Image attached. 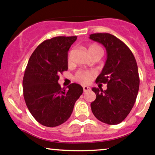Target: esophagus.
<instances>
[{"label": "esophagus", "instance_id": "34e87169", "mask_svg": "<svg viewBox=\"0 0 155 155\" xmlns=\"http://www.w3.org/2000/svg\"><path fill=\"white\" fill-rule=\"evenodd\" d=\"M91 90V87H88V86H86V85H85V86H83V91L84 92H87L88 91Z\"/></svg>", "mask_w": 155, "mask_h": 155}]
</instances>
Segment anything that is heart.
<instances>
[{
    "label": "heart",
    "instance_id": "heart-1",
    "mask_svg": "<svg viewBox=\"0 0 155 155\" xmlns=\"http://www.w3.org/2000/svg\"><path fill=\"white\" fill-rule=\"evenodd\" d=\"M98 49H101V48L98 45L94 44V43L91 44L90 46H88V51L90 53L93 52V51ZM71 54L72 52L70 51L68 54V61L69 63H70V61H71ZM94 75V73L92 71H79L76 73V76H75V79L77 81H79V82H82V83H88V82L91 80Z\"/></svg>",
    "mask_w": 155,
    "mask_h": 155
}]
</instances>
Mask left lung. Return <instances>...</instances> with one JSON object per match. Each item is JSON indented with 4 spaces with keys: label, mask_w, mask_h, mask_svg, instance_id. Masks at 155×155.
<instances>
[{
    "label": "left lung",
    "mask_w": 155,
    "mask_h": 155,
    "mask_svg": "<svg viewBox=\"0 0 155 155\" xmlns=\"http://www.w3.org/2000/svg\"><path fill=\"white\" fill-rule=\"evenodd\" d=\"M89 38L104 45L107 59L96 82L107 84V89L92 87L96 99L91 104L94 115L107 124L124 121L136 102L140 87L138 67L125 43L110 34H92Z\"/></svg>",
    "instance_id": "1"
}]
</instances>
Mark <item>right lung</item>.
<instances>
[{"label": "right lung", "instance_id": "right-lung-1", "mask_svg": "<svg viewBox=\"0 0 155 155\" xmlns=\"http://www.w3.org/2000/svg\"><path fill=\"white\" fill-rule=\"evenodd\" d=\"M77 37H55L40 43L30 57L23 77V94L28 109L42 125H61L71 115L82 95L80 85L61 88L59 75L68 69L69 48Z\"/></svg>", "mask_w": 155, "mask_h": 155}]
</instances>
